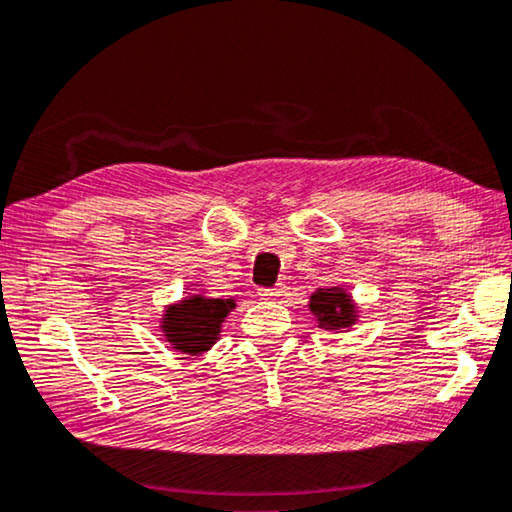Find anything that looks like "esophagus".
I'll return each instance as SVG.
<instances>
[{
    "instance_id": "esophagus-1",
    "label": "esophagus",
    "mask_w": 512,
    "mask_h": 512,
    "mask_svg": "<svg viewBox=\"0 0 512 512\" xmlns=\"http://www.w3.org/2000/svg\"><path fill=\"white\" fill-rule=\"evenodd\" d=\"M283 286H274V288H258V297L261 299H276L281 297Z\"/></svg>"
}]
</instances>
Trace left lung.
Masks as SVG:
<instances>
[{
    "label": "left lung",
    "instance_id": "obj_1",
    "mask_svg": "<svg viewBox=\"0 0 512 512\" xmlns=\"http://www.w3.org/2000/svg\"><path fill=\"white\" fill-rule=\"evenodd\" d=\"M308 308L315 315L317 326L324 331L351 329L358 320V306L342 286L317 288L308 299Z\"/></svg>",
    "mask_w": 512,
    "mask_h": 512
}]
</instances>
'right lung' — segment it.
Returning a JSON list of instances; mask_svg holds the SVG:
<instances>
[{
  "mask_svg": "<svg viewBox=\"0 0 512 512\" xmlns=\"http://www.w3.org/2000/svg\"><path fill=\"white\" fill-rule=\"evenodd\" d=\"M233 308V299H213L204 292H195L177 304L165 306L161 331L172 349L188 356H201L220 340L222 324Z\"/></svg>",
  "mask_w": 512,
  "mask_h": 512,
  "instance_id": "right-lung-1",
  "label": "right lung"
}]
</instances>
